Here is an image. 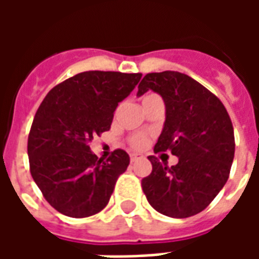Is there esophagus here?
Instances as JSON below:
<instances>
[{
    "label": "esophagus",
    "instance_id": "obj_1",
    "mask_svg": "<svg viewBox=\"0 0 259 259\" xmlns=\"http://www.w3.org/2000/svg\"><path fill=\"white\" fill-rule=\"evenodd\" d=\"M141 158H144V155H143V154H139V152H132V154H130V161H132V162H135L137 159H141Z\"/></svg>",
    "mask_w": 259,
    "mask_h": 259
}]
</instances>
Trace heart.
I'll list each match as a JSON object with an SVG mask.
<instances>
[{"label": "heart", "mask_w": 259, "mask_h": 259, "mask_svg": "<svg viewBox=\"0 0 259 259\" xmlns=\"http://www.w3.org/2000/svg\"><path fill=\"white\" fill-rule=\"evenodd\" d=\"M154 96L155 94H146V96L143 97V101H146V100H148V98H151ZM147 141H148V139L143 133H137V135H133L132 137H129V144L132 147H135V148H143L147 144Z\"/></svg>", "instance_id": "1"}]
</instances>
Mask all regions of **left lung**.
<instances>
[{
  "mask_svg": "<svg viewBox=\"0 0 259 259\" xmlns=\"http://www.w3.org/2000/svg\"><path fill=\"white\" fill-rule=\"evenodd\" d=\"M148 90L163 98L166 119L154 152L170 151L179 162L168 166L155 155L141 187L154 209L170 218L204 211L228 182L234 158V133L226 108L190 76L174 70L146 74L137 96Z\"/></svg>",
  "mask_w": 259,
  "mask_h": 259,
  "instance_id": "obj_1",
  "label": "left lung"
}]
</instances>
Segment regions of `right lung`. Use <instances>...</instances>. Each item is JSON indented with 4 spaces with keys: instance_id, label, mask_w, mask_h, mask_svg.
Instances as JSON below:
<instances>
[{
    "instance_id": "add662e5",
    "label": "right lung",
    "mask_w": 259,
    "mask_h": 259,
    "mask_svg": "<svg viewBox=\"0 0 259 259\" xmlns=\"http://www.w3.org/2000/svg\"><path fill=\"white\" fill-rule=\"evenodd\" d=\"M141 73L89 70L50 90L37 109L27 139L30 174L48 204L66 217L87 218L107 206L130 158L115 150L98 159L90 141L111 129L118 102Z\"/></svg>"
}]
</instances>
